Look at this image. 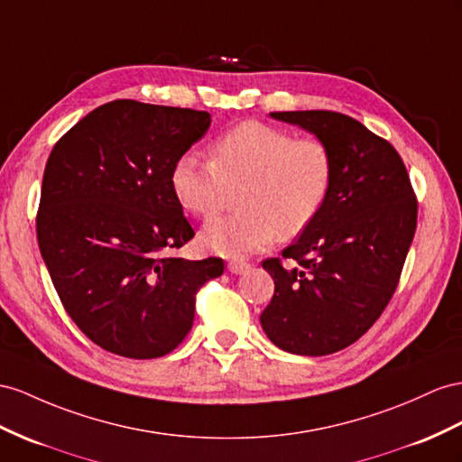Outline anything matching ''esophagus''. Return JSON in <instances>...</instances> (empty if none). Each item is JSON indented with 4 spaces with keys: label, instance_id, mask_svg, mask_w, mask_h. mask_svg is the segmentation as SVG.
Here are the masks:
<instances>
[{
    "label": "esophagus",
    "instance_id": "1",
    "mask_svg": "<svg viewBox=\"0 0 462 462\" xmlns=\"http://www.w3.org/2000/svg\"><path fill=\"white\" fill-rule=\"evenodd\" d=\"M250 269H252L250 263L238 262V259H234V262L228 263V271H230V273H234V275H245Z\"/></svg>",
    "mask_w": 462,
    "mask_h": 462
}]
</instances>
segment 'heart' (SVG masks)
Here are the masks:
<instances>
[{
  "label": "heart",
  "mask_w": 462,
  "mask_h": 462,
  "mask_svg": "<svg viewBox=\"0 0 462 462\" xmlns=\"http://www.w3.org/2000/svg\"><path fill=\"white\" fill-rule=\"evenodd\" d=\"M332 181L324 142L254 121L224 134L210 160L189 152L171 170L175 199L200 218L215 217L240 189V212L210 220L200 232V242L224 257H244L277 236L289 240L304 232L320 215Z\"/></svg>",
  "instance_id": "heart-1"
}]
</instances>
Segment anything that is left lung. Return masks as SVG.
<instances>
[{
  "label": "left lung",
  "mask_w": 462,
  "mask_h": 462,
  "mask_svg": "<svg viewBox=\"0 0 462 462\" xmlns=\"http://www.w3.org/2000/svg\"><path fill=\"white\" fill-rule=\"evenodd\" d=\"M324 142L334 162L326 203L300 238L263 269L275 294L259 316L263 332L289 353L346 349L393 299L418 222L404 162L381 136L334 111L269 113Z\"/></svg>",
  "instance_id": "left-lung-1"
}]
</instances>
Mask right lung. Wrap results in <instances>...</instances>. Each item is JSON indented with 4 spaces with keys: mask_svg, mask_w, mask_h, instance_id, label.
I'll return each instance as SVG.
<instances>
[{
    "mask_svg": "<svg viewBox=\"0 0 462 462\" xmlns=\"http://www.w3.org/2000/svg\"><path fill=\"white\" fill-rule=\"evenodd\" d=\"M207 111L116 99L86 115L46 162L37 238L66 312L93 344L153 359L181 344L218 257L173 252L193 238L171 189L175 162L207 134Z\"/></svg>",
    "mask_w": 462,
    "mask_h": 462,
    "instance_id": "add662e5",
    "label": "right lung"
}]
</instances>
